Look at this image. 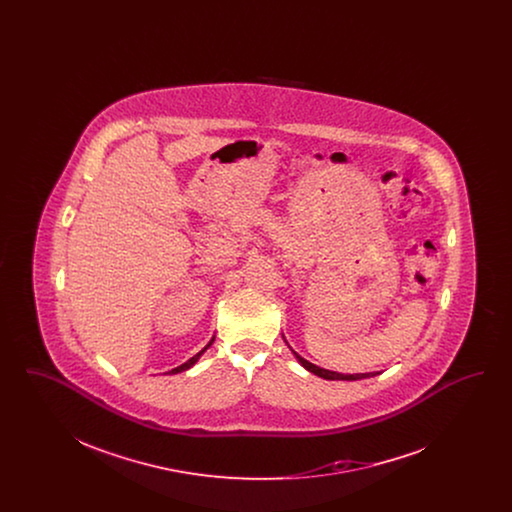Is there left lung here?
<instances>
[{"mask_svg": "<svg viewBox=\"0 0 512 512\" xmlns=\"http://www.w3.org/2000/svg\"><path fill=\"white\" fill-rule=\"evenodd\" d=\"M295 357H297V361L301 363V365L305 366L307 370H311L313 374H317L320 378H326V380H361V378H368L370 374H340V372H332V370H324V368H320V366L313 365V363H309L307 359H303V357H299L297 353H295ZM374 376V374H372Z\"/></svg>", "mask_w": 512, "mask_h": 512, "instance_id": "obj_1", "label": "left lung"}]
</instances>
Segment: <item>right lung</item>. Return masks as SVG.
Masks as SVG:
<instances>
[{
	"label": "right lung",
	"mask_w": 512,
	"mask_h": 512,
	"mask_svg": "<svg viewBox=\"0 0 512 512\" xmlns=\"http://www.w3.org/2000/svg\"><path fill=\"white\" fill-rule=\"evenodd\" d=\"M213 341H215V340L209 341V343H207V347H211V343H213ZM207 347H205V349H207ZM205 349H201V351H199V353H197V355H194V357H192V359H190V361H186V363H184V365H180V366H176V368H172V370H171L172 374H178V372H182V370H188V368H190V366H194L195 361H197V359H199V357H201V355H203V351H205Z\"/></svg>",
	"instance_id": "1"
}]
</instances>
